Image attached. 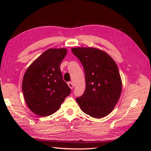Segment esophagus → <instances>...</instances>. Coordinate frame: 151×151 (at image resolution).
I'll return each instance as SVG.
<instances>
[{
    "label": "esophagus",
    "mask_w": 151,
    "mask_h": 151,
    "mask_svg": "<svg viewBox=\"0 0 151 151\" xmlns=\"http://www.w3.org/2000/svg\"><path fill=\"white\" fill-rule=\"evenodd\" d=\"M67 84H68L69 87L70 89H73V83H72L71 82H67Z\"/></svg>",
    "instance_id": "esophagus-1"
}]
</instances>
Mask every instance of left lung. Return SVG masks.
I'll use <instances>...</instances> for the list:
<instances>
[{
	"label": "left lung",
	"instance_id": "8db88e82",
	"mask_svg": "<svg viewBox=\"0 0 151 151\" xmlns=\"http://www.w3.org/2000/svg\"><path fill=\"white\" fill-rule=\"evenodd\" d=\"M71 50L83 65L86 78V89L76 102L89 116H106L113 110L122 90L116 63L108 54L94 48H73Z\"/></svg>",
	"mask_w": 151,
	"mask_h": 151
}]
</instances>
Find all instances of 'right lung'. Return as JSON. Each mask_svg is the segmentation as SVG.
Segmentation results:
<instances>
[{
  "label": "right lung",
  "mask_w": 151,
  "mask_h": 151,
  "mask_svg": "<svg viewBox=\"0 0 151 151\" xmlns=\"http://www.w3.org/2000/svg\"><path fill=\"white\" fill-rule=\"evenodd\" d=\"M66 54V49H48L24 73L22 89L25 101L30 110L40 116L55 113L70 93L60 68Z\"/></svg>",
  "instance_id": "1"
}]
</instances>
